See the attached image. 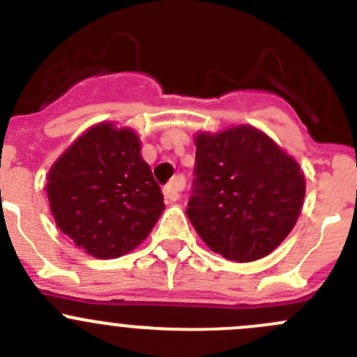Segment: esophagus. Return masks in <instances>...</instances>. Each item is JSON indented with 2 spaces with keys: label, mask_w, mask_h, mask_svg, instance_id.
Returning <instances> with one entry per match:
<instances>
[{
  "label": "esophagus",
  "mask_w": 357,
  "mask_h": 357,
  "mask_svg": "<svg viewBox=\"0 0 357 357\" xmlns=\"http://www.w3.org/2000/svg\"><path fill=\"white\" fill-rule=\"evenodd\" d=\"M185 188V178L183 176H176L169 181L167 186H164V195L167 202H176L181 195V190Z\"/></svg>",
  "instance_id": "obj_1"
}]
</instances>
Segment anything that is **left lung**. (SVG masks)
Listing matches in <instances>:
<instances>
[{
	"instance_id": "left-lung-1",
	"label": "left lung",
	"mask_w": 357,
	"mask_h": 357,
	"mask_svg": "<svg viewBox=\"0 0 357 357\" xmlns=\"http://www.w3.org/2000/svg\"><path fill=\"white\" fill-rule=\"evenodd\" d=\"M186 214L204 242L230 261L274 251L295 227L305 178L295 158L251 126L195 137Z\"/></svg>"
}]
</instances>
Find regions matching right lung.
Wrapping results in <instances>:
<instances>
[{"instance_id":"add662e5","label":"right lung","mask_w":357,"mask_h":357,"mask_svg":"<svg viewBox=\"0 0 357 357\" xmlns=\"http://www.w3.org/2000/svg\"><path fill=\"white\" fill-rule=\"evenodd\" d=\"M47 195L59 230L101 259L132 251L165 209L139 137L112 123L89 129L57 158Z\"/></svg>"}]
</instances>
